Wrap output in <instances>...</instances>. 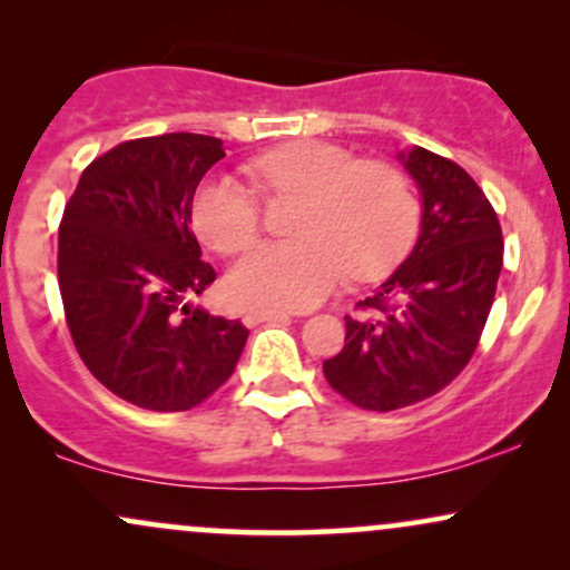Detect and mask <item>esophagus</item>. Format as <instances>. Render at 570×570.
Returning <instances> with one entry per match:
<instances>
[{
  "instance_id": "esophagus-1",
  "label": "esophagus",
  "mask_w": 570,
  "mask_h": 570,
  "mask_svg": "<svg viewBox=\"0 0 570 570\" xmlns=\"http://www.w3.org/2000/svg\"><path fill=\"white\" fill-rule=\"evenodd\" d=\"M286 318H292L289 313L284 311H248L244 316V324L246 326H257V324H265V322H286Z\"/></svg>"
}]
</instances>
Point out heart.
<instances>
[{
  "mask_svg": "<svg viewBox=\"0 0 570 570\" xmlns=\"http://www.w3.org/2000/svg\"><path fill=\"white\" fill-rule=\"evenodd\" d=\"M248 176L267 195H299L294 240L252 246L227 273V294L254 311H305L345 276H385L407 257L421 203L402 168L362 160L330 141H292L257 155ZM195 230L233 254L259 230V198L235 176H214L193 200Z\"/></svg>",
  "mask_w": 570,
  "mask_h": 570,
  "instance_id": "obj_1",
  "label": "heart"
}]
</instances>
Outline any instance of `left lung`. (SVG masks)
Instances as JSON below:
<instances>
[{
    "label": "left lung",
    "instance_id": "obj_1",
    "mask_svg": "<svg viewBox=\"0 0 570 570\" xmlns=\"http://www.w3.org/2000/svg\"><path fill=\"white\" fill-rule=\"evenodd\" d=\"M423 200L410 257L345 316V345L324 375L362 410L389 412L442 391L469 364L503 265L493 206L461 166L423 147L399 153Z\"/></svg>",
    "mask_w": 570,
    "mask_h": 570
}]
</instances>
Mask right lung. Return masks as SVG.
Wrapping results in <instances>:
<instances>
[{"label":"right lung","mask_w":570,"mask_h":570,"mask_svg":"<svg viewBox=\"0 0 570 570\" xmlns=\"http://www.w3.org/2000/svg\"><path fill=\"white\" fill-rule=\"evenodd\" d=\"M222 139L163 134L117 144L77 181L58 230V286L85 367L136 407L181 412L233 375L248 330L193 299L217 273L189 222Z\"/></svg>","instance_id":"1"}]
</instances>
